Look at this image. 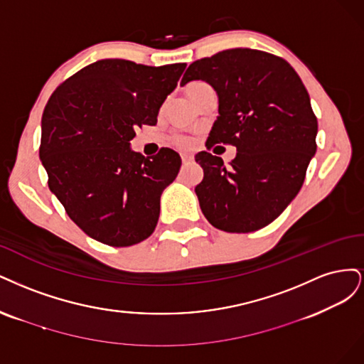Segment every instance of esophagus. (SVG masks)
I'll list each match as a JSON object with an SVG mask.
<instances>
[{"label": "esophagus", "mask_w": 364, "mask_h": 364, "mask_svg": "<svg viewBox=\"0 0 364 364\" xmlns=\"http://www.w3.org/2000/svg\"><path fill=\"white\" fill-rule=\"evenodd\" d=\"M181 160H183V163L186 165V163L193 161V156H192V154H183V156H181Z\"/></svg>", "instance_id": "34e87169"}]
</instances>
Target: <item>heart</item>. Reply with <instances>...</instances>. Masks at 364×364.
<instances>
[{
	"label": "heart",
	"instance_id": "heart-1",
	"mask_svg": "<svg viewBox=\"0 0 364 364\" xmlns=\"http://www.w3.org/2000/svg\"><path fill=\"white\" fill-rule=\"evenodd\" d=\"M204 83H201V81H192V83L187 85L186 87V92L191 93L192 90H195L196 87L203 86ZM173 145L178 146V148H189L192 145V140L189 137H184V136H175L173 137Z\"/></svg>",
	"mask_w": 364,
	"mask_h": 364
}]
</instances>
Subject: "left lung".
Returning a JSON list of instances; mask_svg holds the SVG:
<instances>
[{"mask_svg": "<svg viewBox=\"0 0 364 364\" xmlns=\"http://www.w3.org/2000/svg\"><path fill=\"white\" fill-rule=\"evenodd\" d=\"M192 80L212 85L219 98L207 149L237 148L228 168L207 151L195 156L204 169L195 187L199 207L218 230H260L298 195L316 152L318 119L309 92L284 58L251 48L193 62L181 86Z\"/></svg>", "mask_w": 364, "mask_h": 364, "instance_id": "obj_1", "label": "left lung"}]
</instances>
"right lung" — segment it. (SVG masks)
Segmentation results:
<instances>
[{
	"label": "right lung",
	"instance_id": "right-lung-1",
	"mask_svg": "<svg viewBox=\"0 0 364 364\" xmlns=\"http://www.w3.org/2000/svg\"><path fill=\"white\" fill-rule=\"evenodd\" d=\"M184 68L104 58L63 81L46 102L39 157L48 187L89 237L122 248L154 231L160 196L181 159L171 148L144 157L130 140L137 128L157 124Z\"/></svg>",
	"mask_w": 364,
	"mask_h": 364
}]
</instances>
